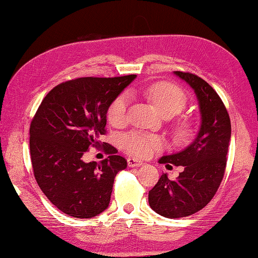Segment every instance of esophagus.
<instances>
[{
    "mask_svg": "<svg viewBox=\"0 0 258 258\" xmlns=\"http://www.w3.org/2000/svg\"><path fill=\"white\" fill-rule=\"evenodd\" d=\"M127 162H128L129 167H138V166H142V165H143V162H140V160L133 158V157H129L127 159Z\"/></svg>",
    "mask_w": 258,
    "mask_h": 258,
    "instance_id": "esophagus-1",
    "label": "esophagus"
}]
</instances>
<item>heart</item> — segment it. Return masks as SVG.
<instances>
[{
    "instance_id": "b5f03b06",
    "label": "heart",
    "mask_w": 258,
    "mask_h": 258,
    "mask_svg": "<svg viewBox=\"0 0 258 258\" xmlns=\"http://www.w3.org/2000/svg\"><path fill=\"white\" fill-rule=\"evenodd\" d=\"M144 94L152 102L162 115L178 113L186 104V96L182 90L169 83H156L146 87ZM128 96L121 94L112 101L108 109V120L111 124L122 125L127 121ZM182 134H186L188 127L186 123H182L178 127ZM121 145L123 149L136 157H146L155 150L163 147V140L157 136L146 135L140 133H130L121 138Z\"/></svg>"
}]
</instances>
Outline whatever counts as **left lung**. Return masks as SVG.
Listing matches in <instances>:
<instances>
[{
	"instance_id": "8db88e82",
	"label": "left lung",
	"mask_w": 258,
	"mask_h": 258,
	"mask_svg": "<svg viewBox=\"0 0 258 258\" xmlns=\"http://www.w3.org/2000/svg\"><path fill=\"white\" fill-rule=\"evenodd\" d=\"M192 87L199 102L201 124L197 137L178 153L159 158L158 163L183 166L176 179L163 174L148 193L150 208L165 218L191 216L215 197L223 178L231 137L229 114L220 96L205 80L194 74L174 72Z\"/></svg>"
}]
</instances>
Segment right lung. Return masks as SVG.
I'll return each instance as SVG.
<instances>
[{"label":"right lung","instance_id":"obj_1","mask_svg":"<svg viewBox=\"0 0 258 258\" xmlns=\"http://www.w3.org/2000/svg\"><path fill=\"white\" fill-rule=\"evenodd\" d=\"M136 79L81 77L53 87L30 124V155L36 181L43 194L65 215L89 219L109 207L115 175L127 167L109 144L110 156L85 163L83 155L105 134L112 101Z\"/></svg>","mask_w":258,"mask_h":258}]
</instances>
